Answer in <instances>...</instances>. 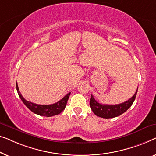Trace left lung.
Here are the masks:
<instances>
[{
    "mask_svg": "<svg viewBox=\"0 0 156 156\" xmlns=\"http://www.w3.org/2000/svg\"><path fill=\"white\" fill-rule=\"evenodd\" d=\"M138 88L136 91L133 97H131L128 101L118 105H102L97 102L91 95L90 100V105L93 113L98 117L105 118V119H109L114 118L122 115L124 113L134 102V100L136 96Z\"/></svg>",
    "mask_w": 156,
    "mask_h": 156,
    "instance_id": "left-lung-1",
    "label": "left lung"
}]
</instances>
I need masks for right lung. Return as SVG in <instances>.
I'll list each match as a JSON object with an SVG mask.
<instances>
[{"label":"right lung","instance_id":"right-lung-1","mask_svg":"<svg viewBox=\"0 0 156 156\" xmlns=\"http://www.w3.org/2000/svg\"><path fill=\"white\" fill-rule=\"evenodd\" d=\"M16 88L17 93H18L19 97L23 101L24 104L26 105V107L28 109H30L32 112H34L36 115L44 116V117H52V116L57 115L60 114L63 109H65L68 100H69L70 94L71 93H68L66 95H65L62 99L60 100L58 102H57L54 104L51 105H37L35 103L31 102L30 101L26 100L23 96H22L21 93H20L18 85L16 84Z\"/></svg>","mask_w":156,"mask_h":156}]
</instances>
